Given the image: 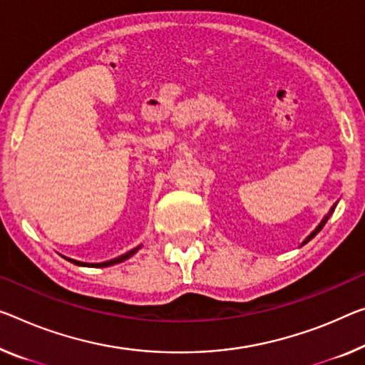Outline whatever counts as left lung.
I'll use <instances>...</instances> for the list:
<instances>
[{
    "mask_svg": "<svg viewBox=\"0 0 365 365\" xmlns=\"http://www.w3.org/2000/svg\"><path fill=\"white\" fill-rule=\"evenodd\" d=\"M334 209H336V204L331 207V209H329V212H328V214L327 215H324V218H323V220L322 222H319V225L315 228V230H313V232L310 233V235H308V237L305 238V241H304V243H302V245H305V243H308V241H310L313 237H315V235L319 232V230H322L323 227H324V223H327L328 222V218L329 217H331V214H333V212H334Z\"/></svg>",
    "mask_w": 365,
    "mask_h": 365,
    "instance_id": "1",
    "label": "left lung"
}]
</instances>
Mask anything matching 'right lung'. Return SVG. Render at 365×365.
I'll list each match as a JSON object with an SVG mask.
<instances>
[{
    "mask_svg": "<svg viewBox=\"0 0 365 365\" xmlns=\"http://www.w3.org/2000/svg\"><path fill=\"white\" fill-rule=\"evenodd\" d=\"M140 248H142V246H137V248H133V250H130V251H127L125 255H122V256H119V257H114V259L106 261V262H81V261L70 259V257H65V259H68L70 262H73V264H76V266H88V267H108V266H114V264H117V262H122V261L128 259V257H132L133 255H135Z\"/></svg>",
    "mask_w": 365,
    "mask_h": 365,
    "instance_id": "1",
    "label": "right lung"
}]
</instances>
